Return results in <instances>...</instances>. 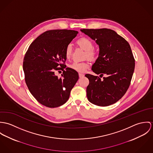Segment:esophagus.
I'll list each match as a JSON object with an SVG mask.
<instances>
[{
    "mask_svg": "<svg viewBox=\"0 0 153 153\" xmlns=\"http://www.w3.org/2000/svg\"><path fill=\"white\" fill-rule=\"evenodd\" d=\"M79 77H80V78H82V77H83L85 76V74H82V73H79Z\"/></svg>",
    "mask_w": 153,
    "mask_h": 153,
    "instance_id": "obj_1",
    "label": "esophagus"
}]
</instances>
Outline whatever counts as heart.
Segmentation results:
<instances>
[{
    "label": "heart",
    "instance_id": "obj_1",
    "mask_svg": "<svg viewBox=\"0 0 153 153\" xmlns=\"http://www.w3.org/2000/svg\"><path fill=\"white\" fill-rule=\"evenodd\" d=\"M77 44L85 51V57L88 59L94 60L97 57V53L94 50V43L89 39L86 37H82L79 39L77 42ZM72 51V46L70 44L67 45L65 49V56L67 59H68ZM89 64L87 62H74L69 65V68L79 73H83L85 70L88 68Z\"/></svg>",
    "mask_w": 153,
    "mask_h": 153
}]
</instances>
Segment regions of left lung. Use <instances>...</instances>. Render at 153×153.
Here are the masks:
<instances>
[{
	"mask_svg": "<svg viewBox=\"0 0 153 153\" xmlns=\"http://www.w3.org/2000/svg\"><path fill=\"white\" fill-rule=\"evenodd\" d=\"M96 40L99 56L91 70L98 76L86 74L88 101L99 106H108L119 101L128 90L135 68V60L129 43L115 31L108 29H82Z\"/></svg>",
	"mask_w": 153,
	"mask_h": 153,
	"instance_id": "obj_1",
	"label": "left lung"
}]
</instances>
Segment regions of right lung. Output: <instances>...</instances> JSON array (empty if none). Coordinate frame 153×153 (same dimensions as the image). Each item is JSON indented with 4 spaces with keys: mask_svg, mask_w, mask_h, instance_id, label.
<instances>
[{
    "mask_svg": "<svg viewBox=\"0 0 153 153\" xmlns=\"http://www.w3.org/2000/svg\"><path fill=\"white\" fill-rule=\"evenodd\" d=\"M77 33L67 29L46 31L31 43L25 55V82L36 100L45 106L54 108L64 104L79 79L78 73L65 65L66 48ZM58 69L63 71L60 78L54 74Z\"/></svg>",
    "mask_w": 153,
    "mask_h": 153,
    "instance_id": "obj_1",
    "label": "right lung"
}]
</instances>
